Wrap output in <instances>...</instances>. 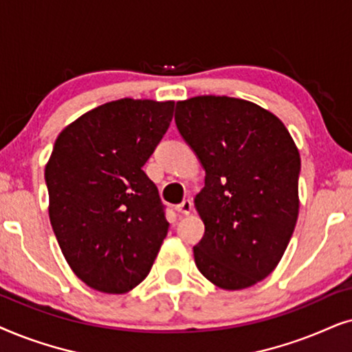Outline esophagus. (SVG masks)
<instances>
[{"label":"esophagus","mask_w":352,"mask_h":352,"mask_svg":"<svg viewBox=\"0 0 352 352\" xmlns=\"http://www.w3.org/2000/svg\"><path fill=\"white\" fill-rule=\"evenodd\" d=\"M175 209H177V212H180V214H184V215H188L191 210H193V201H191V199H184L179 206H177Z\"/></svg>","instance_id":"obj_1"}]
</instances>
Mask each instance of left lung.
I'll use <instances>...</instances> for the list:
<instances>
[{
  "instance_id": "1",
  "label": "left lung",
  "mask_w": 352,
  "mask_h": 352,
  "mask_svg": "<svg viewBox=\"0 0 352 352\" xmlns=\"http://www.w3.org/2000/svg\"><path fill=\"white\" fill-rule=\"evenodd\" d=\"M175 124L206 170L195 199L206 227L196 267L219 288L252 287L277 267L294 232L296 144L278 117L236 98L179 101Z\"/></svg>"
}]
</instances>
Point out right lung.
<instances>
[{
  "instance_id": "1",
  "label": "right lung",
  "mask_w": 352,
  "mask_h": 352,
  "mask_svg": "<svg viewBox=\"0 0 352 352\" xmlns=\"http://www.w3.org/2000/svg\"><path fill=\"white\" fill-rule=\"evenodd\" d=\"M173 101L117 100L65 127L45 168L50 220L74 274L102 293L146 278L168 232L166 206L143 172Z\"/></svg>"
}]
</instances>
